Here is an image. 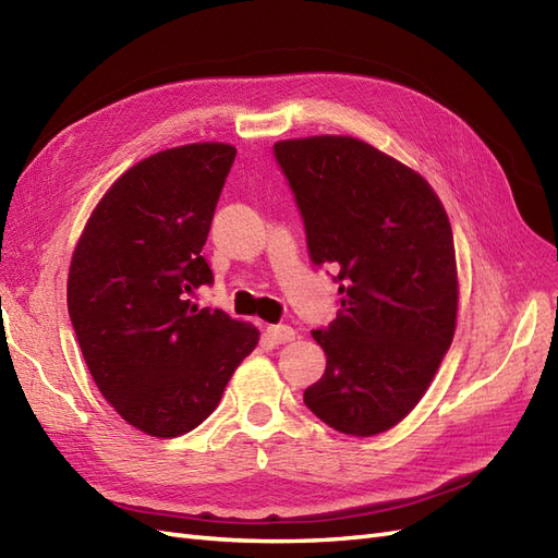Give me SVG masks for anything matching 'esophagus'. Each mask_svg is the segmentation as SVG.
<instances>
[{"instance_id":"1","label":"esophagus","mask_w":558,"mask_h":558,"mask_svg":"<svg viewBox=\"0 0 558 558\" xmlns=\"http://www.w3.org/2000/svg\"><path fill=\"white\" fill-rule=\"evenodd\" d=\"M266 337L274 341V344H284V341H292L296 337V332L290 325H268Z\"/></svg>"}]
</instances>
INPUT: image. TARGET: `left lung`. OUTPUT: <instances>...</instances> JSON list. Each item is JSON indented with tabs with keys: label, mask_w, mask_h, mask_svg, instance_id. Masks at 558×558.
<instances>
[{
	"label": "left lung",
	"mask_w": 558,
	"mask_h": 558,
	"mask_svg": "<svg viewBox=\"0 0 558 558\" xmlns=\"http://www.w3.org/2000/svg\"><path fill=\"white\" fill-rule=\"evenodd\" d=\"M316 266H332L337 318L313 330L325 375L306 408L349 436L396 426L426 393L457 323L448 214L415 169L353 136L278 141Z\"/></svg>",
	"instance_id": "obj_1"
}]
</instances>
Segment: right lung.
Segmentation results:
<instances>
[{"label": "right lung", "mask_w": 558, "mask_h": 558, "mask_svg": "<svg viewBox=\"0 0 558 558\" xmlns=\"http://www.w3.org/2000/svg\"><path fill=\"white\" fill-rule=\"evenodd\" d=\"M235 148L189 143L110 185L77 240L68 313L98 391L155 438L189 434L217 410L259 330L191 296L211 284L203 247Z\"/></svg>", "instance_id": "add662e5"}]
</instances>
